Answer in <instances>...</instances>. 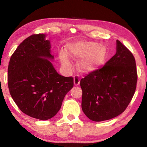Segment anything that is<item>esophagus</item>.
I'll return each instance as SVG.
<instances>
[{"instance_id":"obj_1","label":"esophagus","mask_w":147,"mask_h":147,"mask_svg":"<svg viewBox=\"0 0 147 147\" xmlns=\"http://www.w3.org/2000/svg\"><path fill=\"white\" fill-rule=\"evenodd\" d=\"M74 84L75 86H78L80 84V78L78 75L74 76Z\"/></svg>"}]
</instances>
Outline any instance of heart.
Here are the masks:
<instances>
[{
  "mask_svg": "<svg viewBox=\"0 0 147 147\" xmlns=\"http://www.w3.org/2000/svg\"><path fill=\"white\" fill-rule=\"evenodd\" d=\"M66 51L73 59L82 58L78 61L77 66L83 73H89L95 70L102 63L106 56L105 47L99 46L98 43L94 42L72 43L67 45ZM67 53L65 51H60L59 57L62 65L69 68L71 66V62Z\"/></svg>",
  "mask_w": 147,
  "mask_h": 147,
  "instance_id": "obj_1",
  "label": "heart"
}]
</instances>
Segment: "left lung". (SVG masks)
I'll list each match as a JSON object with an SVG mask.
<instances>
[{
    "instance_id": "left-lung-1",
    "label": "left lung",
    "mask_w": 147,
    "mask_h": 147,
    "mask_svg": "<svg viewBox=\"0 0 147 147\" xmlns=\"http://www.w3.org/2000/svg\"><path fill=\"white\" fill-rule=\"evenodd\" d=\"M138 74L132 53L117 40L116 54L102 67L80 80L82 108L91 121L109 120L124 112L135 93Z\"/></svg>"
}]
</instances>
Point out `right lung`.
<instances>
[{"label": "right lung", "instance_id": "add662e5", "mask_svg": "<svg viewBox=\"0 0 147 147\" xmlns=\"http://www.w3.org/2000/svg\"><path fill=\"white\" fill-rule=\"evenodd\" d=\"M45 38L39 34L24 39L11 55L8 69L13 100L24 113L40 120H48L58 112L74 86L73 77L59 74L48 59L54 56Z\"/></svg>", "mask_w": 147, "mask_h": 147}]
</instances>
